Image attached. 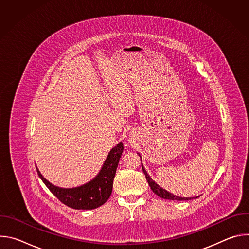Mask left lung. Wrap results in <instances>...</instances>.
Segmentation results:
<instances>
[{
	"label": "left lung",
	"instance_id": "obj_1",
	"mask_svg": "<svg viewBox=\"0 0 249 249\" xmlns=\"http://www.w3.org/2000/svg\"><path fill=\"white\" fill-rule=\"evenodd\" d=\"M140 156V155H139ZM141 158V156H140ZM141 161H142V158H141ZM142 169H143L145 175H146V178H147V181L151 187V189L153 190L154 193H156L159 197L162 198V199H167V200H176V201H182V200H191V199H195V198H184V197H178L176 195H173L171 193H169L168 191L162 189L160 186H159L152 178L150 177V175L147 173L145 167L143 166V163H142ZM197 198V197H196Z\"/></svg>",
	"mask_w": 249,
	"mask_h": 249
}]
</instances>
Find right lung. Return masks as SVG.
Instances as JSON below:
<instances>
[{"mask_svg": "<svg viewBox=\"0 0 249 249\" xmlns=\"http://www.w3.org/2000/svg\"><path fill=\"white\" fill-rule=\"evenodd\" d=\"M122 143L115 146L105 160L99 173L89 182L74 188H61L46 180L40 171L37 173L47 188L65 205L76 210H92L103 205L111 195L113 179L123 153Z\"/></svg>", "mask_w": 249, "mask_h": 249, "instance_id": "add662e5", "label": "right lung"}]
</instances>
